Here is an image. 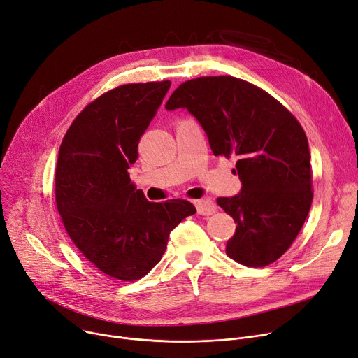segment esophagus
I'll use <instances>...</instances> for the list:
<instances>
[{
  "label": "esophagus",
  "instance_id": "34e87169",
  "mask_svg": "<svg viewBox=\"0 0 358 358\" xmlns=\"http://www.w3.org/2000/svg\"><path fill=\"white\" fill-rule=\"evenodd\" d=\"M196 206V211L199 215H213L217 213V205L211 198H203L194 202Z\"/></svg>",
  "mask_w": 358,
  "mask_h": 358
}]
</instances>
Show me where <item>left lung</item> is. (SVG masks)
Returning <instances> with one entry per match:
<instances>
[{
	"label": "left lung",
	"mask_w": 358,
	"mask_h": 358,
	"mask_svg": "<svg viewBox=\"0 0 358 358\" xmlns=\"http://www.w3.org/2000/svg\"><path fill=\"white\" fill-rule=\"evenodd\" d=\"M164 108H185L203 129L215 156L237 157L241 191L218 198L237 228L229 259L248 267L276 262L295 241L312 203L308 138L283 105L233 76L183 82Z\"/></svg>",
	"instance_id": "left-lung-1"
}]
</instances>
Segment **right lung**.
I'll use <instances>...</instances> for the list:
<instances>
[{
	"label": "right lung",
	"instance_id": "1",
	"mask_svg": "<svg viewBox=\"0 0 358 358\" xmlns=\"http://www.w3.org/2000/svg\"><path fill=\"white\" fill-rule=\"evenodd\" d=\"M171 80L129 83L101 95L72 122L59 149L56 205L80 253L110 278L131 282L162 259L171 231L195 206L149 202L130 180L138 141Z\"/></svg>",
	"mask_w": 358,
	"mask_h": 358
}]
</instances>
